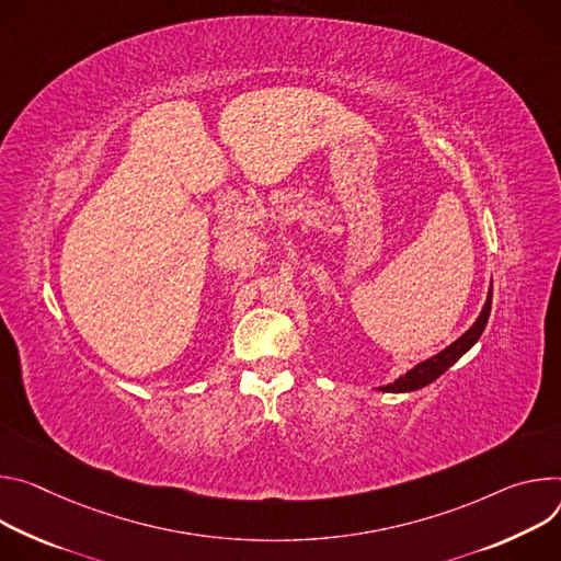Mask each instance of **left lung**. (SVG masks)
<instances>
[{"mask_svg": "<svg viewBox=\"0 0 561 561\" xmlns=\"http://www.w3.org/2000/svg\"><path fill=\"white\" fill-rule=\"evenodd\" d=\"M490 305H492V283H490V289H488V296H485V302L481 307V314L477 317V321L455 341L450 343L446 350H442L439 354H434L421 363H416L414 367H410L405 375H401L399 379H394L392 383L388 386H381L377 388L379 392H414V390H421L425 386H430L432 381H437L444 371L455 365L477 341L479 336L483 334L485 330V323H488V317H490Z\"/></svg>", "mask_w": 561, "mask_h": 561, "instance_id": "1", "label": "left lung"}]
</instances>
